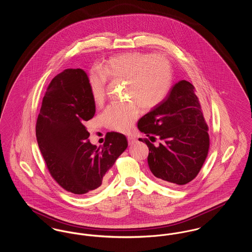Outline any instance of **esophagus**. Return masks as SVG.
Wrapping results in <instances>:
<instances>
[{
  "label": "esophagus",
  "instance_id": "obj_1",
  "mask_svg": "<svg viewBox=\"0 0 252 252\" xmlns=\"http://www.w3.org/2000/svg\"><path fill=\"white\" fill-rule=\"evenodd\" d=\"M127 141H128V144H129V145H132V144H134L136 142H137L136 138H135V137H133V136H128V137H127Z\"/></svg>",
  "mask_w": 252,
  "mask_h": 252
}]
</instances>
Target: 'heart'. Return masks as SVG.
Here are the masks:
<instances>
[{"label": "heart", "instance_id": "1", "mask_svg": "<svg viewBox=\"0 0 252 252\" xmlns=\"http://www.w3.org/2000/svg\"><path fill=\"white\" fill-rule=\"evenodd\" d=\"M107 76L112 80L126 81V99L135 100L144 109L158 106L172 85L171 66L165 58L139 52L122 54L107 60L102 65V72L91 73L90 90L96 105H101L105 100ZM134 102L111 105L106 109L104 122L109 129L130 130L140 114Z\"/></svg>", "mask_w": 252, "mask_h": 252}]
</instances>
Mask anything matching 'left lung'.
<instances>
[{
	"label": "left lung",
	"instance_id": "8db88e82",
	"mask_svg": "<svg viewBox=\"0 0 252 252\" xmlns=\"http://www.w3.org/2000/svg\"><path fill=\"white\" fill-rule=\"evenodd\" d=\"M138 128L147 139L148 165L159 182L184 185L193 180L208 155L210 139L201 106L194 88L180 80L169 91L165 99L138 122ZM143 142V140L139 139Z\"/></svg>",
	"mask_w": 252,
	"mask_h": 252
}]
</instances>
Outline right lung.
I'll use <instances>...</instances> for the list:
<instances>
[{
    "instance_id": "obj_1",
    "label": "right lung",
    "mask_w": 252,
    "mask_h": 252,
    "mask_svg": "<svg viewBox=\"0 0 252 252\" xmlns=\"http://www.w3.org/2000/svg\"><path fill=\"white\" fill-rule=\"evenodd\" d=\"M90 79L82 69H67L53 78L36 120L37 144L50 174L75 194L99 188L126 149V137L108 132L103 146L88 141L86 122L95 113Z\"/></svg>"
}]
</instances>
